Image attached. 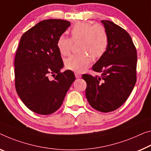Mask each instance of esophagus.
I'll return each instance as SVG.
<instances>
[{
  "mask_svg": "<svg viewBox=\"0 0 151 151\" xmlns=\"http://www.w3.org/2000/svg\"><path fill=\"white\" fill-rule=\"evenodd\" d=\"M75 76L76 78H80L81 77H82V75L79 73H75Z\"/></svg>",
  "mask_w": 151,
  "mask_h": 151,
  "instance_id": "1",
  "label": "esophagus"
}]
</instances>
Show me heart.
I'll return each mask as SVG.
<instances>
[{
	"label": "heart",
	"instance_id": "obj_1",
	"mask_svg": "<svg viewBox=\"0 0 151 151\" xmlns=\"http://www.w3.org/2000/svg\"><path fill=\"white\" fill-rule=\"evenodd\" d=\"M70 39L60 36L57 41V47L63 56L71 52L72 42L79 43L78 54L73 55L65 61V67L76 72H83L92 62V57L103 56L107 49L109 36L103 25L80 22L74 25L70 31Z\"/></svg>",
	"mask_w": 151,
	"mask_h": 151
}]
</instances>
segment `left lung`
I'll list each match as a JSON object with an SVG mask.
<instances>
[{"instance_id":"obj_1","label":"left lung","mask_w":151,"mask_h":151,"mask_svg":"<svg viewBox=\"0 0 151 151\" xmlns=\"http://www.w3.org/2000/svg\"><path fill=\"white\" fill-rule=\"evenodd\" d=\"M101 23L107 32L109 45L103 56L92 66L101 77L83 74L87 83L86 96L92 108L111 112L128 98L136 82L137 52L129 34L108 20Z\"/></svg>"}]
</instances>
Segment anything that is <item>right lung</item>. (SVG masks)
I'll return each instance as SVG.
<instances>
[{
	"label": "right lung",
	"instance_id": "obj_1",
	"mask_svg": "<svg viewBox=\"0 0 151 151\" xmlns=\"http://www.w3.org/2000/svg\"><path fill=\"white\" fill-rule=\"evenodd\" d=\"M70 25L65 20H43L20 39L15 58L16 91L24 105L38 114L59 109L76 79L70 70L60 72L63 62L57 47L58 38ZM50 75L55 78L50 80Z\"/></svg>",
	"mask_w": 151,
	"mask_h": 151
}]
</instances>
